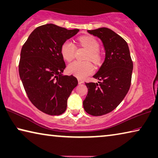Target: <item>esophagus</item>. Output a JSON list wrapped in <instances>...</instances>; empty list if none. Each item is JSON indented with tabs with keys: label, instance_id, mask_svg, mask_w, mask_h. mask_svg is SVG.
Wrapping results in <instances>:
<instances>
[{
	"label": "esophagus",
	"instance_id": "esophagus-1",
	"mask_svg": "<svg viewBox=\"0 0 158 158\" xmlns=\"http://www.w3.org/2000/svg\"><path fill=\"white\" fill-rule=\"evenodd\" d=\"M78 83H79V84H83V83H84V81H83V80L80 79H78Z\"/></svg>",
	"mask_w": 158,
	"mask_h": 158
}]
</instances>
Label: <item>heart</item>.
<instances>
[{
	"instance_id": "b5f03b06",
	"label": "heart",
	"mask_w": 158,
	"mask_h": 158,
	"mask_svg": "<svg viewBox=\"0 0 158 158\" xmlns=\"http://www.w3.org/2000/svg\"><path fill=\"white\" fill-rule=\"evenodd\" d=\"M79 44L80 46L88 51L86 60H90L96 64L99 63L101 60V56L98 50L99 44L94 37H81L79 39ZM61 53L65 60L72 61L75 57L76 46L71 41L67 40L62 45ZM67 72L79 79H84L94 72V66L89 61H75L69 64Z\"/></svg>"
}]
</instances>
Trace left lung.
<instances>
[{
	"label": "left lung",
	"mask_w": 158,
	"mask_h": 158,
	"mask_svg": "<svg viewBox=\"0 0 158 158\" xmlns=\"http://www.w3.org/2000/svg\"><path fill=\"white\" fill-rule=\"evenodd\" d=\"M87 31L101 40L106 58L94 75L101 81L85 83L88 94L83 106L87 113L101 116L114 110L126 96L131 86L133 62L128 44L112 30L102 27Z\"/></svg>",
	"instance_id": "left-lung-1"
}]
</instances>
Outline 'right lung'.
I'll return each instance as SVG.
<instances>
[{"mask_svg":"<svg viewBox=\"0 0 158 158\" xmlns=\"http://www.w3.org/2000/svg\"><path fill=\"white\" fill-rule=\"evenodd\" d=\"M53 24L35 29L22 48L19 74L31 103L44 113L60 115L66 110L67 99L78 81L62 75L66 65L61 46L78 33Z\"/></svg>","mask_w":158,"mask_h":158,"instance_id":"1","label":"right lung"}]
</instances>
